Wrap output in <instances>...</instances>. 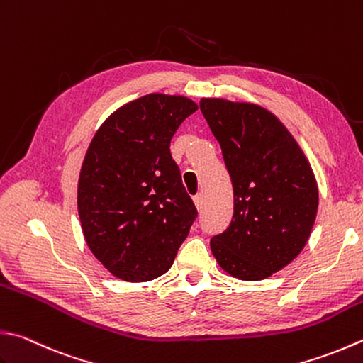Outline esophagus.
<instances>
[{"label":"esophagus","instance_id":"obj_1","mask_svg":"<svg viewBox=\"0 0 363 363\" xmlns=\"http://www.w3.org/2000/svg\"><path fill=\"white\" fill-rule=\"evenodd\" d=\"M193 201H194V205H196L197 210H202L203 208V196L202 194L194 196Z\"/></svg>","mask_w":363,"mask_h":363}]
</instances>
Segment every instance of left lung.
<instances>
[{
    "mask_svg": "<svg viewBox=\"0 0 363 363\" xmlns=\"http://www.w3.org/2000/svg\"><path fill=\"white\" fill-rule=\"evenodd\" d=\"M234 188L229 228L210 240L218 265L243 281L284 269L308 242L319 189L311 164L281 120L252 102L202 98Z\"/></svg>",
    "mask_w": 363,
    "mask_h": 363,
    "instance_id": "8db88e82",
    "label": "left lung"
}]
</instances>
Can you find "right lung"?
I'll list each match as a JSON object with an SVG mask.
<instances>
[{"label": "right lung", "mask_w": 363, "mask_h": 363, "mask_svg": "<svg viewBox=\"0 0 363 363\" xmlns=\"http://www.w3.org/2000/svg\"><path fill=\"white\" fill-rule=\"evenodd\" d=\"M197 104L152 93L102 123L82 162L77 208L85 242L107 272L128 283L164 275L197 216L170 140Z\"/></svg>", "instance_id": "right-lung-1"}]
</instances>
